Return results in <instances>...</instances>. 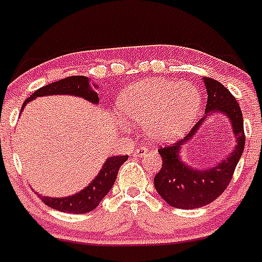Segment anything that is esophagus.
<instances>
[{
  "label": "esophagus",
  "instance_id": "esophagus-1",
  "mask_svg": "<svg viewBox=\"0 0 262 262\" xmlns=\"http://www.w3.org/2000/svg\"><path fill=\"white\" fill-rule=\"evenodd\" d=\"M146 153H148V148H146V146H140V148L135 151V156L136 157H141V156H145Z\"/></svg>",
  "mask_w": 262,
  "mask_h": 262
}]
</instances>
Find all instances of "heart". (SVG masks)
Returning <instances> with one entry per match:
<instances>
[{"mask_svg": "<svg viewBox=\"0 0 262 262\" xmlns=\"http://www.w3.org/2000/svg\"><path fill=\"white\" fill-rule=\"evenodd\" d=\"M199 106L197 88L165 78L138 81L126 88L118 100L120 113L132 122H144L145 133L156 142L181 137L192 125ZM120 126L127 129L124 122Z\"/></svg>", "mask_w": 262, "mask_h": 262, "instance_id": "heart-1", "label": "heart"}]
</instances>
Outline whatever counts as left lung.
<instances>
[{
  "label": "left lung",
  "mask_w": 262,
  "mask_h": 262,
  "mask_svg": "<svg viewBox=\"0 0 262 262\" xmlns=\"http://www.w3.org/2000/svg\"><path fill=\"white\" fill-rule=\"evenodd\" d=\"M208 92L205 113H221L231 121L236 137V148L229 158L208 169L188 167L179 158L182 145L194 137L205 117L190 129L185 137L172 145L158 149L162 166L155 177V188L165 201L179 209H195L205 206L223 194L233 179L238 160L244 151L245 133L244 118L238 102L229 90L210 77H202Z\"/></svg>",
  "instance_id": "8db88e82"
}]
</instances>
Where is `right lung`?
<instances>
[{
    "label": "right lung",
    "instance_id": "right-lung-1",
    "mask_svg": "<svg viewBox=\"0 0 262 262\" xmlns=\"http://www.w3.org/2000/svg\"><path fill=\"white\" fill-rule=\"evenodd\" d=\"M97 88V86H96ZM54 94H69L76 97H82L85 100L97 104L98 94L89 85V80L85 76H72L62 78L60 81L52 82L49 85L39 88L25 100L23 106H25L29 101L36 97L42 96H54ZM127 160V156H117V157H109L104 164L96 179L90 182L85 189H82L77 194L62 197V199H54V197H45L41 195L43 204L53 208V209L61 210L65 213H88L92 212L98 206L101 200L109 193L113 186L114 181L117 179L118 169Z\"/></svg>",
    "mask_w": 262,
    "mask_h": 262
}]
</instances>
